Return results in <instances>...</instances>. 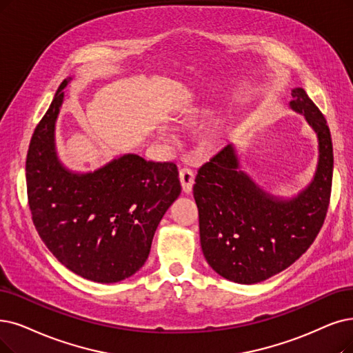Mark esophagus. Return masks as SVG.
<instances>
[{
    "mask_svg": "<svg viewBox=\"0 0 353 353\" xmlns=\"http://www.w3.org/2000/svg\"><path fill=\"white\" fill-rule=\"evenodd\" d=\"M179 181H181L182 191H184L185 194H190L192 191V185H194V174L191 169L182 168L179 171Z\"/></svg>",
    "mask_w": 353,
    "mask_h": 353,
    "instance_id": "1",
    "label": "esophagus"
}]
</instances>
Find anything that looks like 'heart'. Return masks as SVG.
Masks as SVG:
<instances>
[{"mask_svg":"<svg viewBox=\"0 0 353 353\" xmlns=\"http://www.w3.org/2000/svg\"><path fill=\"white\" fill-rule=\"evenodd\" d=\"M165 134H166L168 137H172V132L169 130V129H165Z\"/></svg>","mask_w":353,"mask_h":353,"instance_id":"heart-1","label":"heart"}]
</instances>
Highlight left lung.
Returning <instances> with one entry per match:
<instances>
[{"mask_svg": "<svg viewBox=\"0 0 353 353\" xmlns=\"http://www.w3.org/2000/svg\"><path fill=\"white\" fill-rule=\"evenodd\" d=\"M291 110L317 134L312 182L291 199L262 190L241 169L233 145L204 163L195 178L204 258L223 278L258 284L287 270L312 246L330 201L333 146L326 119L303 88L291 91Z\"/></svg>", "mask_w": 353, "mask_h": 353, "instance_id": "obj_1", "label": "left lung"}]
</instances>
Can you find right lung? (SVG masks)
Instances as JSON below:
<instances>
[{"label": "right lung", "instance_id": "1", "mask_svg": "<svg viewBox=\"0 0 353 353\" xmlns=\"http://www.w3.org/2000/svg\"><path fill=\"white\" fill-rule=\"evenodd\" d=\"M66 78L34 129L26 161L27 196L41 241L69 271L112 284L136 274L153 234L181 194L178 168L125 153L92 172L59 159L54 129Z\"/></svg>", "mask_w": 353, "mask_h": 353}]
</instances>
